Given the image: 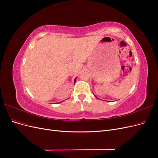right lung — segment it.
<instances>
[{
	"instance_id": "right-lung-1",
	"label": "right lung",
	"mask_w": 158,
	"mask_h": 158,
	"mask_svg": "<svg viewBox=\"0 0 158 158\" xmlns=\"http://www.w3.org/2000/svg\"><path fill=\"white\" fill-rule=\"evenodd\" d=\"M76 78L74 79V84H75V82H76Z\"/></svg>"
}]
</instances>
